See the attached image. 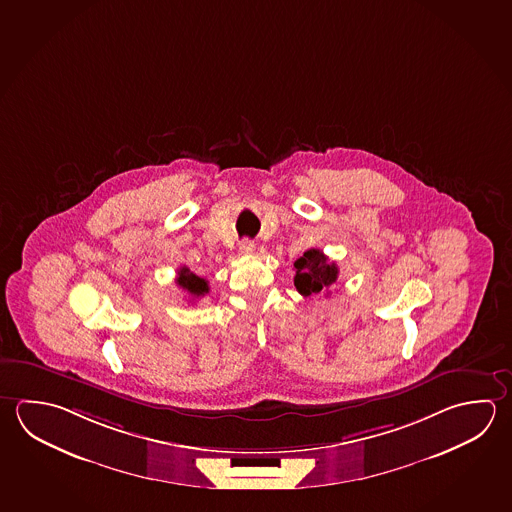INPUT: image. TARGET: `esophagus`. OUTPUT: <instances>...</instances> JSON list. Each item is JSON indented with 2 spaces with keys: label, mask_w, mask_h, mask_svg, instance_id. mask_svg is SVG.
Returning a JSON list of instances; mask_svg holds the SVG:
<instances>
[{
  "label": "esophagus",
  "mask_w": 512,
  "mask_h": 512,
  "mask_svg": "<svg viewBox=\"0 0 512 512\" xmlns=\"http://www.w3.org/2000/svg\"><path fill=\"white\" fill-rule=\"evenodd\" d=\"M254 249H256V245H254V242H252V240H243V242L240 243V252H242V254H245V256H249V254H252V252H254Z\"/></svg>",
  "instance_id": "1"
}]
</instances>
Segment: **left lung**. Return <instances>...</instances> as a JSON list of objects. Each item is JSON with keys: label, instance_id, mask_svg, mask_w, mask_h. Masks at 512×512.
<instances>
[{"label": "left lung", "instance_id": "8db88e82", "mask_svg": "<svg viewBox=\"0 0 512 512\" xmlns=\"http://www.w3.org/2000/svg\"><path fill=\"white\" fill-rule=\"evenodd\" d=\"M294 269V287L303 296H312L330 289L339 274L334 261H328L323 251L319 249H308L301 258L294 261Z\"/></svg>", "mask_w": 512, "mask_h": 512}]
</instances>
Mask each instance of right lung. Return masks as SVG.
Instances as JSON below:
<instances>
[{
    "instance_id": "1",
    "label": "right lung",
    "mask_w": 512,
    "mask_h": 512,
    "mask_svg": "<svg viewBox=\"0 0 512 512\" xmlns=\"http://www.w3.org/2000/svg\"><path fill=\"white\" fill-rule=\"evenodd\" d=\"M177 285L184 292H187L191 298H202L209 292L207 281L200 278V276H196L195 272H191L187 267L178 269Z\"/></svg>"
}]
</instances>
